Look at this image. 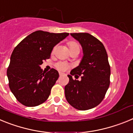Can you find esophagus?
Returning a JSON list of instances; mask_svg holds the SVG:
<instances>
[{
  "mask_svg": "<svg viewBox=\"0 0 133 133\" xmlns=\"http://www.w3.org/2000/svg\"><path fill=\"white\" fill-rule=\"evenodd\" d=\"M59 75L60 76H63V75H64V73H63V72H59Z\"/></svg>",
  "mask_w": 133,
  "mask_h": 133,
  "instance_id": "1",
  "label": "esophagus"
}]
</instances>
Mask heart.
I'll return each instance as SVG.
<instances>
[{
    "instance_id": "heart-1",
    "label": "heart",
    "mask_w": 133,
    "mask_h": 133,
    "mask_svg": "<svg viewBox=\"0 0 133 133\" xmlns=\"http://www.w3.org/2000/svg\"><path fill=\"white\" fill-rule=\"evenodd\" d=\"M68 46H69V49L70 52L73 51V50H80V46L77 43L75 42V41H70L68 43ZM56 69H58L60 71H65L66 70H67L70 66L69 64L66 63H63V62H60L56 64Z\"/></svg>"
}]
</instances>
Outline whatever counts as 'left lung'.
I'll return each mask as SVG.
<instances>
[{
  "label": "left lung",
  "instance_id": "obj_1",
  "mask_svg": "<svg viewBox=\"0 0 133 133\" xmlns=\"http://www.w3.org/2000/svg\"><path fill=\"white\" fill-rule=\"evenodd\" d=\"M83 49V58L78 66L68 75L64 87L68 103L75 109L89 110L101 103L110 84V68L106 49L101 41L87 32L70 33ZM81 76V81L72 79Z\"/></svg>",
  "mask_w": 133,
  "mask_h": 133
}]
</instances>
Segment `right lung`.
I'll list each match as a JSON object with an SVG mask.
<instances>
[{"instance_id":"1","label":"right lung","mask_w":133,"mask_h":133,"mask_svg":"<svg viewBox=\"0 0 133 133\" xmlns=\"http://www.w3.org/2000/svg\"><path fill=\"white\" fill-rule=\"evenodd\" d=\"M69 35L35 31L16 46L10 56L7 70L9 87L16 98L26 107H36L49 98L59 77L52 69L44 72L41 65L49 58L54 46Z\"/></svg>"}]
</instances>
